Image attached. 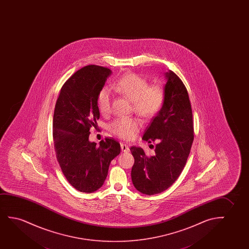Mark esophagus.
I'll list each match as a JSON object with an SVG mask.
<instances>
[{
  "label": "esophagus",
  "instance_id": "34e87169",
  "mask_svg": "<svg viewBox=\"0 0 249 249\" xmlns=\"http://www.w3.org/2000/svg\"><path fill=\"white\" fill-rule=\"evenodd\" d=\"M121 149L123 152H128L130 150L129 146L126 143H121Z\"/></svg>",
  "mask_w": 249,
  "mask_h": 249
}]
</instances>
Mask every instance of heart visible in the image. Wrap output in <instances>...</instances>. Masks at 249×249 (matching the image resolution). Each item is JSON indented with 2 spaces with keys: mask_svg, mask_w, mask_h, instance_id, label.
I'll return each mask as SVG.
<instances>
[{
  "mask_svg": "<svg viewBox=\"0 0 249 249\" xmlns=\"http://www.w3.org/2000/svg\"><path fill=\"white\" fill-rule=\"evenodd\" d=\"M111 90L125 96L133 102L134 111L143 118H150L155 116L163 105L165 93L162 87L149 86L142 76L128 73L123 75L117 82L113 83ZM111 92L109 89H104L98 96V107L103 115L110 110ZM141 123L136 118H120L110 123V133L123 140H133L139 133Z\"/></svg>",
  "mask_w": 249,
  "mask_h": 249,
  "instance_id": "obj_1",
  "label": "heart"
}]
</instances>
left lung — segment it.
<instances>
[{
	"label": "left lung",
	"mask_w": 249,
	"mask_h": 249,
	"mask_svg": "<svg viewBox=\"0 0 249 249\" xmlns=\"http://www.w3.org/2000/svg\"><path fill=\"white\" fill-rule=\"evenodd\" d=\"M163 105L143 133L154 149L149 157L140 147L132 146L134 157L131 177L137 191L151 196L170 187L184 169L194 140L192 109L187 89L174 72L165 74Z\"/></svg>",
	"instance_id": "obj_1"
}]
</instances>
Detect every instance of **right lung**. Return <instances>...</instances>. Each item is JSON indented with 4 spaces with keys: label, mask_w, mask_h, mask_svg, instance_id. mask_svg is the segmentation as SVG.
Masks as SVG:
<instances>
[{
    "label": "right lung",
    "mask_w": 249,
    "mask_h": 249,
    "mask_svg": "<svg viewBox=\"0 0 249 249\" xmlns=\"http://www.w3.org/2000/svg\"><path fill=\"white\" fill-rule=\"evenodd\" d=\"M109 69L88 65L65 82L55 105L53 135L56 157L69 183L77 191L92 193L106 180L109 164L121 152L120 143L107 138L89 141L90 128L99 119L98 96Z\"/></svg>",
    "instance_id": "1"
}]
</instances>
